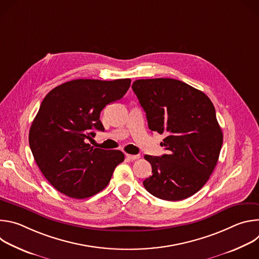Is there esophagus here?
Segmentation results:
<instances>
[{
	"label": "esophagus",
	"instance_id": "1",
	"mask_svg": "<svg viewBox=\"0 0 259 259\" xmlns=\"http://www.w3.org/2000/svg\"><path fill=\"white\" fill-rule=\"evenodd\" d=\"M138 158H139L138 155H128V154L126 155V159L129 160V161H134V160H136Z\"/></svg>",
	"mask_w": 259,
	"mask_h": 259
}]
</instances>
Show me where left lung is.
Segmentation results:
<instances>
[{"instance_id": "left-lung-1", "label": "left lung", "mask_w": 259, "mask_h": 259, "mask_svg": "<svg viewBox=\"0 0 259 259\" xmlns=\"http://www.w3.org/2000/svg\"><path fill=\"white\" fill-rule=\"evenodd\" d=\"M152 131L165 134L168 154L145 155L152 175L145 190L166 201H180L199 192L212 174L224 135L215 108L202 91L174 79L136 80L132 84Z\"/></svg>"}]
</instances>
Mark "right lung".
<instances>
[{
    "mask_svg": "<svg viewBox=\"0 0 259 259\" xmlns=\"http://www.w3.org/2000/svg\"><path fill=\"white\" fill-rule=\"evenodd\" d=\"M130 83V79L72 80L43 99L28 141L36 165L58 192L73 199L96 195L124 161L121 151L94 149L87 139L95 136L94 130L104 131L101 110L121 99Z\"/></svg>",
    "mask_w": 259,
    "mask_h": 259,
    "instance_id": "right-lung-1",
    "label": "right lung"
}]
</instances>
